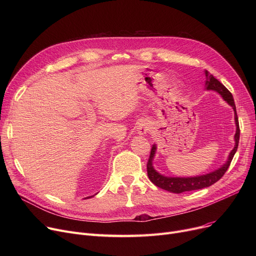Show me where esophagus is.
<instances>
[{"mask_svg":"<svg viewBox=\"0 0 256 256\" xmlns=\"http://www.w3.org/2000/svg\"><path fill=\"white\" fill-rule=\"evenodd\" d=\"M148 124H147L146 122H140L137 126V130H138V134H140V135H144V134L148 132Z\"/></svg>","mask_w":256,"mask_h":256,"instance_id":"esophagus-1","label":"esophagus"}]
</instances>
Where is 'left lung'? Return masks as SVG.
<instances>
[{
  "label": "left lung",
  "mask_w": 256,
  "mask_h": 256,
  "mask_svg": "<svg viewBox=\"0 0 256 256\" xmlns=\"http://www.w3.org/2000/svg\"><path fill=\"white\" fill-rule=\"evenodd\" d=\"M206 74L208 76L206 82V89L214 90V91H217L219 94H221V96L224 98V100H226L228 104H230L234 111V120H236V132L234 135L236 145L234 147V150L230 152L227 162L222 167H220L217 170H214V172L204 174V176H194V178H166V176H160V173H158L154 169V166H152V158L154 156V152L156 150V145H154L152 147L150 154L148 158V162H147V176H148V178L150 180V182L154 184L160 188V189L172 192V193L180 194L182 192L200 190V189H204V188H208V186L214 184V182H217L227 171L228 167H230L232 160L234 158V154L238 150V140H240V126H238V118L232 94L212 74H208V72H206Z\"/></svg>",
  "instance_id": "obj_1"
}]
</instances>
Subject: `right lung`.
Returning <instances> with one entry per match:
<instances>
[{
    "instance_id": "obj_1",
    "label": "right lung",
    "mask_w": 256,
    "mask_h": 256,
    "mask_svg": "<svg viewBox=\"0 0 256 256\" xmlns=\"http://www.w3.org/2000/svg\"><path fill=\"white\" fill-rule=\"evenodd\" d=\"M88 198H89V197H88Z\"/></svg>"
}]
</instances>
